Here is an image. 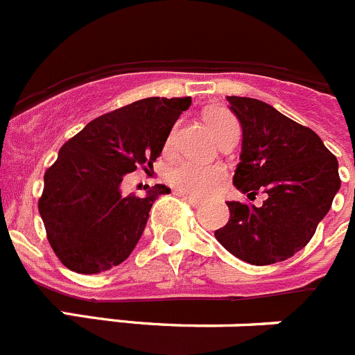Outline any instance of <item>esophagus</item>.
I'll list each match as a JSON object with an SVG mask.
<instances>
[{
  "instance_id": "esophagus-1",
  "label": "esophagus",
  "mask_w": 355,
  "mask_h": 355,
  "mask_svg": "<svg viewBox=\"0 0 355 355\" xmlns=\"http://www.w3.org/2000/svg\"><path fill=\"white\" fill-rule=\"evenodd\" d=\"M178 193H180V196L183 197L184 200H188V202H190V205L196 206V208H199V206H202V200L197 199V197L190 196V193H187V192H178Z\"/></svg>"
}]
</instances>
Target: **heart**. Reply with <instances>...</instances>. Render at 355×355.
Masks as SVG:
<instances>
[{
	"label": "heart",
	"mask_w": 355,
	"mask_h": 355,
	"mask_svg": "<svg viewBox=\"0 0 355 355\" xmlns=\"http://www.w3.org/2000/svg\"><path fill=\"white\" fill-rule=\"evenodd\" d=\"M206 124L218 140L227 131L236 130L238 122L233 115L224 108H215L206 112ZM167 180L172 187L190 196L206 197L218 188L224 180V168L218 165H197L192 162H181L168 171Z\"/></svg>",
	"instance_id": "1"
}]
</instances>
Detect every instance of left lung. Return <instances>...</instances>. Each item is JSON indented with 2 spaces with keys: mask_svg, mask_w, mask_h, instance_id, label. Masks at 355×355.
<instances>
[{
  "mask_svg": "<svg viewBox=\"0 0 355 355\" xmlns=\"http://www.w3.org/2000/svg\"><path fill=\"white\" fill-rule=\"evenodd\" d=\"M241 124L240 163L233 183L261 206L227 202L229 222L215 238L250 265L284 261L309 243L341 187L338 159L309 128L252 97L227 96Z\"/></svg>",
  "mask_w": 355,
  "mask_h": 355,
  "instance_id": "8db88e82",
  "label": "left lung"
}]
</instances>
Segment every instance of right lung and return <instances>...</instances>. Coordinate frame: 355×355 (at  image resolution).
Masks as SVG:
<instances>
[{"mask_svg":"<svg viewBox=\"0 0 355 355\" xmlns=\"http://www.w3.org/2000/svg\"><path fill=\"white\" fill-rule=\"evenodd\" d=\"M190 97H147L90 121L58 150L44 174L39 213L53 250L69 270L99 274L121 265L139 243L153 202L171 193L124 196V175L153 168Z\"/></svg>","mask_w":355,"mask_h":355,"instance_id":"obj_1","label":"right lung"}]
</instances>
